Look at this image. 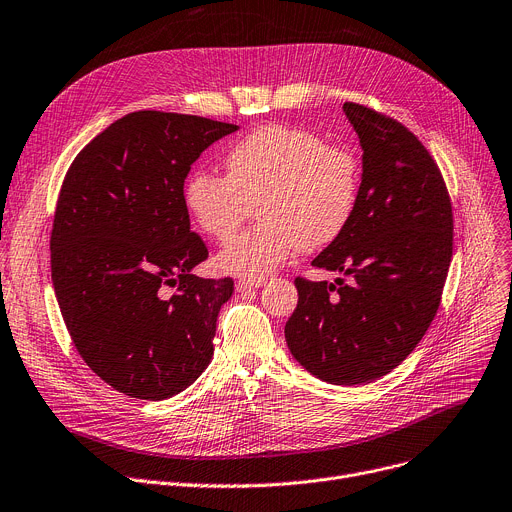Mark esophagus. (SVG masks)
<instances>
[{"instance_id":"obj_1","label":"esophagus","mask_w":512,"mask_h":512,"mask_svg":"<svg viewBox=\"0 0 512 512\" xmlns=\"http://www.w3.org/2000/svg\"><path fill=\"white\" fill-rule=\"evenodd\" d=\"M267 284V280L265 278H241L236 282V288L241 290V292H245V290H255V288H261V286H265Z\"/></svg>"}]
</instances>
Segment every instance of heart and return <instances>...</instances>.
I'll return each mask as SVG.
<instances>
[{
  "label": "heart",
  "instance_id": "1",
  "mask_svg": "<svg viewBox=\"0 0 512 512\" xmlns=\"http://www.w3.org/2000/svg\"><path fill=\"white\" fill-rule=\"evenodd\" d=\"M226 177L197 168L183 199L195 226L228 241L257 203V222L218 253L232 276H265L296 249L317 251L348 228L358 203L360 166L352 150L288 125H263L230 146Z\"/></svg>",
  "mask_w": 512,
  "mask_h": 512
}]
</instances>
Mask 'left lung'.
<instances>
[{
	"label": "left lung",
	"mask_w": 512,
	"mask_h": 512,
	"mask_svg": "<svg viewBox=\"0 0 512 512\" xmlns=\"http://www.w3.org/2000/svg\"><path fill=\"white\" fill-rule=\"evenodd\" d=\"M362 146V183L348 228L313 259L348 276L296 278L284 333L292 356L331 385L372 383L428 331L453 257V208L428 150L399 121L346 102Z\"/></svg>",
	"instance_id": "1"
}]
</instances>
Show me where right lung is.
Masks as SVG:
<instances>
[{"label":"right lung","mask_w":512,"mask_h":512,"mask_svg":"<svg viewBox=\"0 0 512 512\" xmlns=\"http://www.w3.org/2000/svg\"><path fill=\"white\" fill-rule=\"evenodd\" d=\"M236 129L197 115L129 113L63 179L51 230L55 296L76 350L119 393L168 399L214 356L234 282L193 274L208 247L191 232L183 185L201 152Z\"/></svg>","instance_id":"right-lung-1"}]
</instances>
